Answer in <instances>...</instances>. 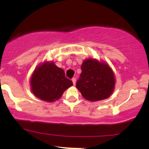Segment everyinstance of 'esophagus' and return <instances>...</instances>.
Here are the masks:
<instances>
[{
	"mask_svg": "<svg viewBox=\"0 0 149 149\" xmlns=\"http://www.w3.org/2000/svg\"><path fill=\"white\" fill-rule=\"evenodd\" d=\"M72 82H73L74 85H75V84H76V78H75V77H73V78L72 79Z\"/></svg>",
	"mask_w": 149,
	"mask_h": 149,
	"instance_id": "1",
	"label": "esophagus"
}]
</instances>
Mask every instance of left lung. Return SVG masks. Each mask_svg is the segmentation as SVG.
I'll return each instance as SVG.
<instances>
[{"label":"left lung","instance_id":"obj_1","mask_svg":"<svg viewBox=\"0 0 149 149\" xmlns=\"http://www.w3.org/2000/svg\"><path fill=\"white\" fill-rule=\"evenodd\" d=\"M81 70L76 87L86 100L96 101L106 99L113 92L115 77L108 65L89 59L84 60Z\"/></svg>","mask_w":149,"mask_h":149}]
</instances>
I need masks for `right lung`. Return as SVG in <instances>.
<instances>
[{"label": "right lung", "mask_w": 149, "mask_h": 149, "mask_svg": "<svg viewBox=\"0 0 149 149\" xmlns=\"http://www.w3.org/2000/svg\"><path fill=\"white\" fill-rule=\"evenodd\" d=\"M30 84L35 96L49 102L58 100L63 92L73 85L72 81L65 77V72L52 62L45 63L36 68Z\"/></svg>", "instance_id": "1"}]
</instances>
